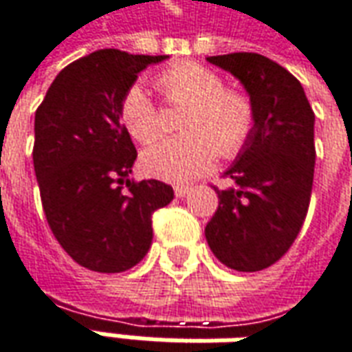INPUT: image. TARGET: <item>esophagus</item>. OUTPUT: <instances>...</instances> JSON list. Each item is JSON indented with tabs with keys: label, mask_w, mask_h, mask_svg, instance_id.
<instances>
[{
	"label": "esophagus",
	"mask_w": 352,
	"mask_h": 352,
	"mask_svg": "<svg viewBox=\"0 0 352 352\" xmlns=\"http://www.w3.org/2000/svg\"><path fill=\"white\" fill-rule=\"evenodd\" d=\"M173 190H175V197H179V199H183V197H187L188 190H190V188H188L187 185H175V187H173Z\"/></svg>",
	"instance_id": "obj_1"
}]
</instances>
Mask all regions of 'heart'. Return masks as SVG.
<instances>
[{
    "instance_id": "obj_1",
    "label": "heart",
    "mask_w": 352,
    "mask_h": 352,
    "mask_svg": "<svg viewBox=\"0 0 352 352\" xmlns=\"http://www.w3.org/2000/svg\"><path fill=\"white\" fill-rule=\"evenodd\" d=\"M165 99L188 103L183 136L164 138L142 155L148 175L164 181H187L206 171L218 152L236 155L255 128V107L248 95L226 89L222 76L200 64H177L157 78ZM120 120L138 142L160 134V115L142 85H132L120 101Z\"/></svg>"
}]
</instances>
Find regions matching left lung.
<instances>
[{"instance_id": "obj_1", "label": "left lung", "mask_w": 352, "mask_h": 352, "mask_svg": "<svg viewBox=\"0 0 352 352\" xmlns=\"http://www.w3.org/2000/svg\"><path fill=\"white\" fill-rule=\"evenodd\" d=\"M230 72L255 107V128L224 171L230 188H214L218 208L204 236L226 267L255 273L290 249L308 214L316 115L302 83L276 62L253 52L208 56Z\"/></svg>"}]
</instances>
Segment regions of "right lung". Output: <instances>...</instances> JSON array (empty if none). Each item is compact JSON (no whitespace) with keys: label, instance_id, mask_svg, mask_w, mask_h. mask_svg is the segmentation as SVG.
<instances>
[{"label":"right lung","instance_id":"obj_1","mask_svg":"<svg viewBox=\"0 0 352 352\" xmlns=\"http://www.w3.org/2000/svg\"><path fill=\"white\" fill-rule=\"evenodd\" d=\"M167 58L91 52L56 76L36 109L32 162L44 214L58 243L89 271L138 265L152 245V214L173 200L162 181L128 179L138 153L118 113L140 72Z\"/></svg>","mask_w":352,"mask_h":352}]
</instances>
